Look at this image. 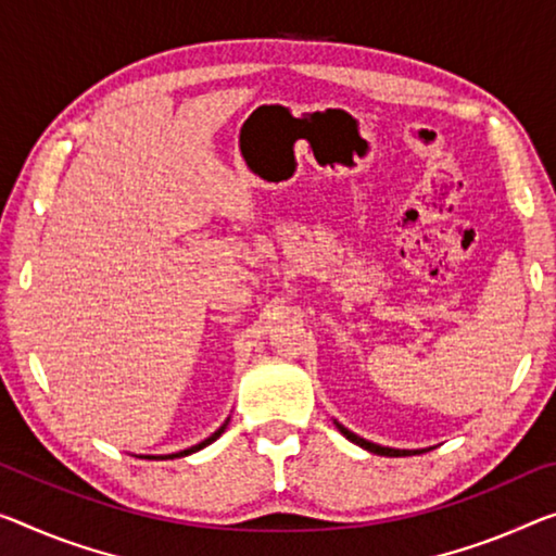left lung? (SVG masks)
<instances>
[{"label":"left lung","instance_id":"1","mask_svg":"<svg viewBox=\"0 0 556 556\" xmlns=\"http://www.w3.org/2000/svg\"><path fill=\"white\" fill-rule=\"evenodd\" d=\"M332 422H336V420H332ZM336 427L340 430V434H345V438H348L350 442H355L357 447L372 452V455H382V457H405V455H420V452H425V450H395V447H382V445H378V442H370V440L361 438V434L350 432L348 427H343L340 422H336Z\"/></svg>","mask_w":556,"mask_h":556}]
</instances>
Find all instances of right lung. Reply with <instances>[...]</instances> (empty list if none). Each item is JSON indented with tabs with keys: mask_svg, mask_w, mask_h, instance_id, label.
<instances>
[{
	"mask_svg": "<svg viewBox=\"0 0 556 556\" xmlns=\"http://www.w3.org/2000/svg\"><path fill=\"white\" fill-rule=\"evenodd\" d=\"M228 422H230V417H226V422L218 427L216 432L211 434V438H206L203 442H199V445H193V447H186V450H181V452H170V455H141V459H174V457H186V455H193V452H199V450H203L206 445H211V442H216L220 434L226 432V427H228Z\"/></svg>",
	"mask_w": 556,
	"mask_h": 556,
	"instance_id": "obj_1",
	"label": "right lung"
}]
</instances>
